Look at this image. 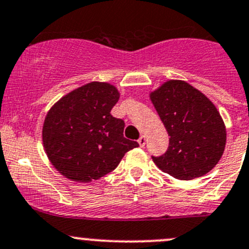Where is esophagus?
I'll return each instance as SVG.
<instances>
[{
    "instance_id": "obj_1",
    "label": "esophagus",
    "mask_w": 249,
    "mask_h": 249,
    "mask_svg": "<svg viewBox=\"0 0 249 249\" xmlns=\"http://www.w3.org/2000/svg\"><path fill=\"white\" fill-rule=\"evenodd\" d=\"M138 142H139L140 147H143V146H145V143H146V138H145V135H142V137H140L139 139H138Z\"/></svg>"
}]
</instances>
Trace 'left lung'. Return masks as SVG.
Returning <instances> with one entry per match:
<instances>
[{"instance_id":"8db88e82","label":"left lung","mask_w":249,"mask_h":249,"mask_svg":"<svg viewBox=\"0 0 249 249\" xmlns=\"http://www.w3.org/2000/svg\"><path fill=\"white\" fill-rule=\"evenodd\" d=\"M150 98L169 134L164 155L156 165L178 180L200 178L216 166L224 152L227 130L214 104L196 87L169 80Z\"/></svg>"}]
</instances>
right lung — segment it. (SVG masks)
Masks as SVG:
<instances>
[{"label": "right lung", "mask_w": 249, "mask_h": 249, "mask_svg": "<svg viewBox=\"0 0 249 249\" xmlns=\"http://www.w3.org/2000/svg\"><path fill=\"white\" fill-rule=\"evenodd\" d=\"M119 98L114 85L92 81L49 110L43 145L61 175L85 183L98 180L119 165L125 152L139 146L124 137V120L110 114Z\"/></svg>", "instance_id": "right-lung-1"}]
</instances>
